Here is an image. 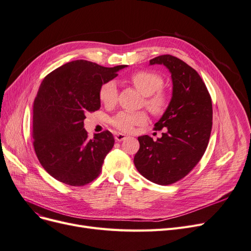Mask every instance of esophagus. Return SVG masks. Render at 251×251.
<instances>
[{
    "label": "esophagus",
    "mask_w": 251,
    "mask_h": 251,
    "mask_svg": "<svg viewBox=\"0 0 251 251\" xmlns=\"http://www.w3.org/2000/svg\"><path fill=\"white\" fill-rule=\"evenodd\" d=\"M126 138H127V135H126V134H123V133H116V134H115V139L118 140V141L125 140Z\"/></svg>",
    "instance_id": "esophagus-1"
}]
</instances>
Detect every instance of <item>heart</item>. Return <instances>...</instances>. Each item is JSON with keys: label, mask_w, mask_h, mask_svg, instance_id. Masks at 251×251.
<instances>
[{"label": "heart", "mask_w": 251, "mask_h": 251, "mask_svg": "<svg viewBox=\"0 0 251 251\" xmlns=\"http://www.w3.org/2000/svg\"><path fill=\"white\" fill-rule=\"evenodd\" d=\"M130 83L145 95L144 103L148 110L156 116L164 114L169 106L168 94L161 88L164 79L157 73L139 71L130 75ZM100 100L105 106H114L118 101V87L114 81L104 83L100 90ZM148 116L145 112H120L113 120L112 124L119 130L125 132L131 131L134 126L143 125L147 122Z\"/></svg>", "instance_id": "obj_1"}]
</instances>
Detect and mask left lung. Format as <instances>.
I'll return each instance as SVG.
<instances>
[{
    "mask_svg": "<svg viewBox=\"0 0 251 251\" xmlns=\"http://www.w3.org/2000/svg\"><path fill=\"white\" fill-rule=\"evenodd\" d=\"M150 64H164L171 73L172 99L155 124V130L165 128V132L156 141L149 135L138 137L134 165L147 179L168 186L188 176L204 155L212 128V102L199 74L181 59L166 54Z\"/></svg>",
    "mask_w": 251,
    "mask_h": 251,
    "instance_id": "left-lung-1",
    "label": "left lung"
}]
</instances>
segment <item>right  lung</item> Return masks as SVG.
<instances>
[{"label": "right lung", "instance_id": "1", "mask_svg": "<svg viewBox=\"0 0 251 251\" xmlns=\"http://www.w3.org/2000/svg\"><path fill=\"white\" fill-rule=\"evenodd\" d=\"M126 67L104 68L80 59L61 65L42 82L32 110V138L41 165L52 177L81 187L100 176L115 138L105 130L90 139L84 120L100 110V87Z\"/></svg>", "mask_w": 251, "mask_h": 251}]
</instances>
